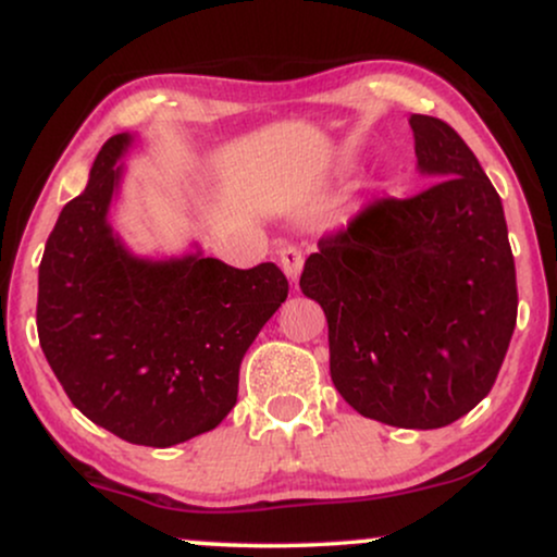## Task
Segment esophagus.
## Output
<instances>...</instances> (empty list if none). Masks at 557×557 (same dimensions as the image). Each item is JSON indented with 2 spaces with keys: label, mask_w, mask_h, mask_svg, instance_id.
<instances>
[{
  "label": "esophagus",
  "mask_w": 557,
  "mask_h": 557,
  "mask_svg": "<svg viewBox=\"0 0 557 557\" xmlns=\"http://www.w3.org/2000/svg\"><path fill=\"white\" fill-rule=\"evenodd\" d=\"M280 267L287 274V280H296L300 277V270H304V253H300L298 246H285L280 248Z\"/></svg>",
  "instance_id": "1"
}]
</instances>
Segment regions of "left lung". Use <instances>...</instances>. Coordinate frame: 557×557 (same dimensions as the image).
Segmentation results:
<instances>
[{
  "instance_id": "8db88e82",
  "label": "left lung",
  "mask_w": 557,
  "mask_h": 557,
  "mask_svg": "<svg viewBox=\"0 0 557 557\" xmlns=\"http://www.w3.org/2000/svg\"><path fill=\"white\" fill-rule=\"evenodd\" d=\"M430 188L322 235L300 290L324 309L330 374L361 417L437 430L495 385L519 311L503 203L466 140L411 114Z\"/></svg>"
}]
</instances>
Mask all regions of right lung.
I'll return each instance as SVG.
<instances>
[{
    "label": "right lung",
    "mask_w": 557,
    "mask_h": 557,
    "mask_svg": "<svg viewBox=\"0 0 557 557\" xmlns=\"http://www.w3.org/2000/svg\"><path fill=\"white\" fill-rule=\"evenodd\" d=\"M120 133L86 190L65 203L38 267V343L83 417L133 445L170 447L214 430L238 400L240 361L287 298L277 264L235 270L201 257L138 259L107 212Z\"/></svg>",
    "instance_id": "right-lung-1"
}]
</instances>
